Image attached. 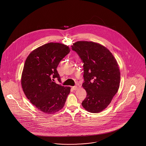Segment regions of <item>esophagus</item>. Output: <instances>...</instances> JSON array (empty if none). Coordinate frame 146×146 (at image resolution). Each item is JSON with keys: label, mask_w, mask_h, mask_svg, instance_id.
I'll return each instance as SVG.
<instances>
[{"label": "esophagus", "mask_w": 146, "mask_h": 146, "mask_svg": "<svg viewBox=\"0 0 146 146\" xmlns=\"http://www.w3.org/2000/svg\"><path fill=\"white\" fill-rule=\"evenodd\" d=\"M72 88H73V89L74 90H76L78 89V86H73V87H72Z\"/></svg>", "instance_id": "obj_1"}]
</instances>
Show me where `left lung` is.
Wrapping results in <instances>:
<instances>
[{"mask_svg": "<svg viewBox=\"0 0 146 146\" xmlns=\"http://www.w3.org/2000/svg\"><path fill=\"white\" fill-rule=\"evenodd\" d=\"M72 48L84 63L82 86L87 95L82 106L90 113L101 112L111 104L119 89L118 62L108 49L97 42L78 41Z\"/></svg>", "mask_w": 146, "mask_h": 146, "instance_id": "1", "label": "left lung"}]
</instances>
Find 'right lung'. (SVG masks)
<instances>
[{
    "label": "right lung",
    "instance_id": "add662e5",
    "mask_svg": "<svg viewBox=\"0 0 146 146\" xmlns=\"http://www.w3.org/2000/svg\"><path fill=\"white\" fill-rule=\"evenodd\" d=\"M70 52L68 46L49 42L33 50L26 60L22 88L31 104L43 113L51 114L61 110L70 93V87L53 82L55 78L60 82L56 68Z\"/></svg>",
    "mask_w": 146,
    "mask_h": 146
}]
</instances>
